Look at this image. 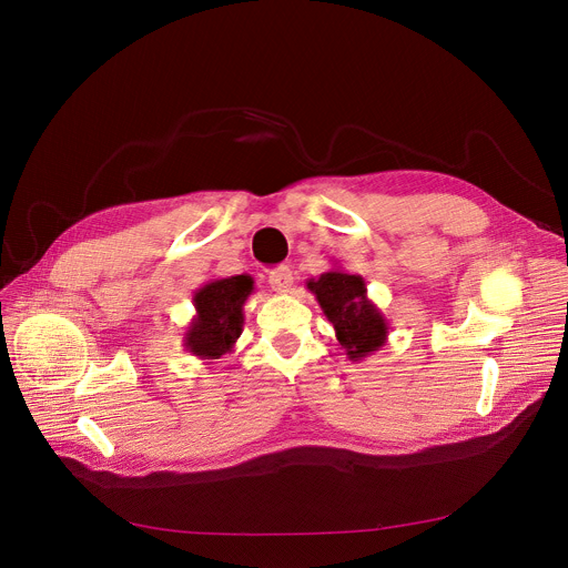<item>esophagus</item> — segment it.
<instances>
[{
    "label": "esophagus",
    "instance_id": "1",
    "mask_svg": "<svg viewBox=\"0 0 568 568\" xmlns=\"http://www.w3.org/2000/svg\"><path fill=\"white\" fill-rule=\"evenodd\" d=\"M267 281H270V285H272V290H274V292L285 294V292H290V290H292L294 274H292V270H290V267H278V270L270 272Z\"/></svg>",
    "mask_w": 568,
    "mask_h": 568
}]
</instances>
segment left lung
<instances>
[{"instance_id": "8db88e82", "label": "left lung", "mask_w": 568, "mask_h": 568, "mask_svg": "<svg viewBox=\"0 0 568 568\" xmlns=\"http://www.w3.org/2000/svg\"><path fill=\"white\" fill-rule=\"evenodd\" d=\"M305 285L335 326L337 342L351 362H359L386 344L388 321L366 296V281L359 274L331 270Z\"/></svg>"}]
</instances>
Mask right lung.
<instances>
[{
    "label": "right lung",
    "mask_w": 568,
    "mask_h": 568,
    "mask_svg": "<svg viewBox=\"0 0 568 568\" xmlns=\"http://www.w3.org/2000/svg\"><path fill=\"white\" fill-rule=\"evenodd\" d=\"M254 292V278L247 274L213 278L193 294L195 316L184 333V348L200 359H220L233 351L247 298Z\"/></svg>",
    "instance_id": "right-lung-1"
}]
</instances>
